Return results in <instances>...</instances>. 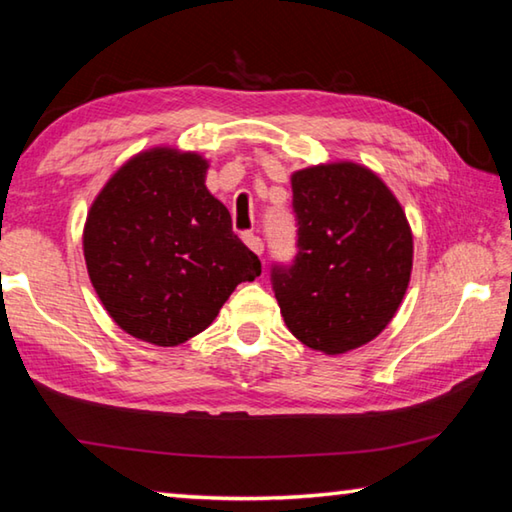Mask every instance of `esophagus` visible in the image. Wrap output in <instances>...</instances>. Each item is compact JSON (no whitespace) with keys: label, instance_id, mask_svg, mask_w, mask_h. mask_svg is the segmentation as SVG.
I'll return each mask as SVG.
<instances>
[{"label":"esophagus","instance_id":"1","mask_svg":"<svg viewBox=\"0 0 512 512\" xmlns=\"http://www.w3.org/2000/svg\"><path fill=\"white\" fill-rule=\"evenodd\" d=\"M244 241H246V246H248L250 250H253V253H257V255L264 253V241L259 239L257 235H253V232H246Z\"/></svg>","mask_w":512,"mask_h":512}]
</instances>
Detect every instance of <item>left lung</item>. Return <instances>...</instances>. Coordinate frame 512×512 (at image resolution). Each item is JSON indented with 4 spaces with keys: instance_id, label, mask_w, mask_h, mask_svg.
<instances>
[{
    "instance_id": "left-lung-1",
    "label": "left lung",
    "mask_w": 512,
    "mask_h": 512,
    "mask_svg": "<svg viewBox=\"0 0 512 512\" xmlns=\"http://www.w3.org/2000/svg\"><path fill=\"white\" fill-rule=\"evenodd\" d=\"M298 253L271 268L289 332L311 350L361 348L391 323L409 287L413 235L377 173L354 162L291 176Z\"/></svg>"
}]
</instances>
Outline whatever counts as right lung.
Instances as JSON below:
<instances>
[{
	"instance_id": "add662e5",
	"label": "right lung",
	"mask_w": 512,
	"mask_h": 512,
	"mask_svg": "<svg viewBox=\"0 0 512 512\" xmlns=\"http://www.w3.org/2000/svg\"><path fill=\"white\" fill-rule=\"evenodd\" d=\"M205 173L198 153H137L85 221L83 255L103 307L126 334L162 348L201 334L237 284L262 273Z\"/></svg>"
}]
</instances>
